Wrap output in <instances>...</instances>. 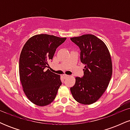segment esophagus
<instances>
[{"mask_svg":"<svg viewBox=\"0 0 130 130\" xmlns=\"http://www.w3.org/2000/svg\"><path fill=\"white\" fill-rule=\"evenodd\" d=\"M62 76H63L64 79H65V78H67V77H68V76H69L67 75V74H63V75H62Z\"/></svg>","mask_w":130,"mask_h":130,"instance_id":"esophagus-1","label":"esophagus"}]
</instances>
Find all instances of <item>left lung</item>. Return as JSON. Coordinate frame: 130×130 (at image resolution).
<instances>
[{"label":"left lung","mask_w":130,"mask_h":130,"mask_svg":"<svg viewBox=\"0 0 130 130\" xmlns=\"http://www.w3.org/2000/svg\"><path fill=\"white\" fill-rule=\"evenodd\" d=\"M70 40L79 47L80 62L85 65L84 76L76 77L70 88L76 101L83 104L96 102L106 90L112 73L111 55L102 40L91 34Z\"/></svg>","instance_id":"1"}]
</instances>
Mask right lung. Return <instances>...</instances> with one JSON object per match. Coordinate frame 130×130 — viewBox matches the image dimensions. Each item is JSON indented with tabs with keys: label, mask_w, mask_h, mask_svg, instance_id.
<instances>
[{
	"label": "right lung",
	"mask_w": 130,
	"mask_h": 130,
	"mask_svg": "<svg viewBox=\"0 0 130 130\" xmlns=\"http://www.w3.org/2000/svg\"><path fill=\"white\" fill-rule=\"evenodd\" d=\"M67 38L39 34L30 38L22 47L19 57V77L24 92L31 102L48 105L56 98L62 85L60 75L48 68L56 49Z\"/></svg>",
	"instance_id": "add662e5"
}]
</instances>
